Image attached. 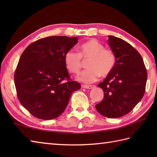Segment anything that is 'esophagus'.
<instances>
[{"label": "esophagus", "mask_w": 157, "mask_h": 157, "mask_svg": "<svg viewBox=\"0 0 157 157\" xmlns=\"http://www.w3.org/2000/svg\"><path fill=\"white\" fill-rule=\"evenodd\" d=\"M82 87L84 89H93V86L91 85H82Z\"/></svg>", "instance_id": "obj_1"}]
</instances>
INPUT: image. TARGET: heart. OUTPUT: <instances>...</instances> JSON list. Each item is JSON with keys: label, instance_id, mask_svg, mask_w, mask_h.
I'll list each match as a JSON object with an SVG mask.
<instances>
[{"label": "heart", "instance_id": "obj_1", "mask_svg": "<svg viewBox=\"0 0 157 157\" xmlns=\"http://www.w3.org/2000/svg\"><path fill=\"white\" fill-rule=\"evenodd\" d=\"M82 59H90L86 65L89 69L82 71L77 79L87 84L98 80L100 75L105 78L109 75L116 63L114 53L105 49L104 45L95 39L81 44L79 53L73 50L66 52L64 62L66 68L73 73H79L82 66Z\"/></svg>", "mask_w": 157, "mask_h": 157}]
</instances>
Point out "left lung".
Instances as JSON below:
<instances>
[{"instance_id":"obj_1","label":"left lung","mask_w":157,"mask_h":157,"mask_svg":"<svg viewBox=\"0 0 157 157\" xmlns=\"http://www.w3.org/2000/svg\"><path fill=\"white\" fill-rule=\"evenodd\" d=\"M108 37L116 63L109 75L98 85L104 91V98L95 108L101 115L116 118L130 112L142 99L147 73L141 56L134 47L118 37Z\"/></svg>"}]
</instances>
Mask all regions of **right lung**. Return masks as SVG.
Segmentation results:
<instances>
[{
  "label": "right lung",
  "instance_id": "1",
  "mask_svg": "<svg viewBox=\"0 0 157 157\" xmlns=\"http://www.w3.org/2000/svg\"><path fill=\"white\" fill-rule=\"evenodd\" d=\"M78 42L76 36L46 37L29 45L21 55L14 73L16 89L21 104L36 118L59 117L73 92L81 88L70 79L64 62L66 52Z\"/></svg>",
  "mask_w": 157,
  "mask_h": 157
}]
</instances>
